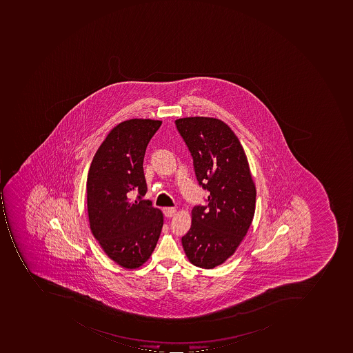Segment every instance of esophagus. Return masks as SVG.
<instances>
[{
    "instance_id": "34e87169",
    "label": "esophagus",
    "mask_w": 353,
    "mask_h": 353,
    "mask_svg": "<svg viewBox=\"0 0 353 353\" xmlns=\"http://www.w3.org/2000/svg\"><path fill=\"white\" fill-rule=\"evenodd\" d=\"M163 213L166 217H173L176 214V209L175 208H164Z\"/></svg>"
}]
</instances>
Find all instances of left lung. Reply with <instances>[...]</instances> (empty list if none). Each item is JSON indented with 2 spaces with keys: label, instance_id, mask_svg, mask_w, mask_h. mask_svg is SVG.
Segmentation results:
<instances>
[{
  "label": "left lung",
  "instance_id": "8db88e82",
  "mask_svg": "<svg viewBox=\"0 0 353 353\" xmlns=\"http://www.w3.org/2000/svg\"><path fill=\"white\" fill-rule=\"evenodd\" d=\"M192 157L207 205L192 210V225L181 239L188 259L211 270L230 258L247 234L256 210V185L238 137L223 121L205 117L175 121Z\"/></svg>",
  "mask_w": 353,
  "mask_h": 353
}]
</instances>
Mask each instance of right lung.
Segmentation results:
<instances>
[{
  "label": "right lung",
  "mask_w": 353,
  "mask_h": 353,
  "mask_svg": "<svg viewBox=\"0 0 353 353\" xmlns=\"http://www.w3.org/2000/svg\"><path fill=\"white\" fill-rule=\"evenodd\" d=\"M161 121L132 119L109 132L95 152L87 179L91 232L105 254L128 270L143 265L159 240L163 214L152 201L143 171L146 148ZM139 196L132 201L130 196Z\"/></svg>",
  "instance_id": "1"
}]
</instances>
